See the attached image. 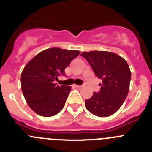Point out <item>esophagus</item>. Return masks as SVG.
<instances>
[{
  "instance_id": "obj_1",
  "label": "esophagus",
  "mask_w": 152,
  "mask_h": 152,
  "mask_svg": "<svg viewBox=\"0 0 152 152\" xmlns=\"http://www.w3.org/2000/svg\"><path fill=\"white\" fill-rule=\"evenodd\" d=\"M74 87H75V88H79V89H80V88H83V86H81V85H76V84H74Z\"/></svg>"
}]
</instances>
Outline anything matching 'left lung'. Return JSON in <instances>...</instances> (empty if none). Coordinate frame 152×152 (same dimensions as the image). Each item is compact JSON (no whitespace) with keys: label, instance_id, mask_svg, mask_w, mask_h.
Masks as SVG:
<instances>
[{"label":"left lung","instance_id":"left-lung-1","mask_svg":"<svg viewBox=\"0 0 152 152\" xmlns=\"http://www.w3.org/2000/svg\"><path fill=\"white\" fill-rule=\"evenodd\" d=\"M96 77L102 80L100 92L85 100L88 111L99 117L114 114L123 105L129 90L131 72L128 63L116 53L106 51L82 52Z\"/></svg>","mask_w":152,"mask_h":152}]
</instances>
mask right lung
I'll use <instances>...</instances> for the list:
<instances>
[{"label":"right lung","mask_w":152,"mask_h":152,"mask_svg":"<svg viewBox=\"0 0 152 152\" xmlns=\"http://www.w3.org/2000/svg\"><path fill=\"white\" fill-rule=\"evenodd\" d=\"M79 54L77 50L50 48L38 53L24 67L21 74L22 92L36 114L50 117L62 110L72 88L57 85L56 80L65 75V68Z\"/></svg>","instance_id":"right-lung-1"}]
</instances>
